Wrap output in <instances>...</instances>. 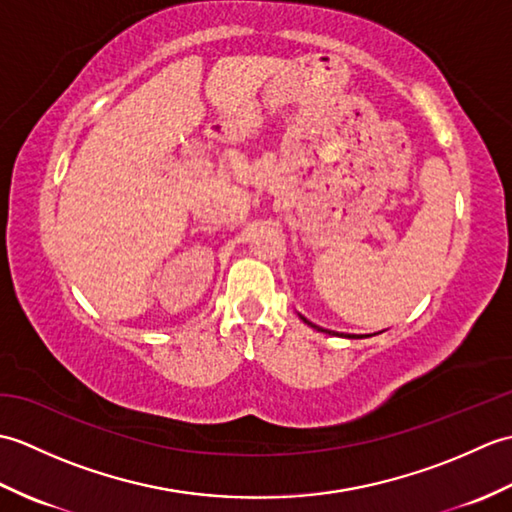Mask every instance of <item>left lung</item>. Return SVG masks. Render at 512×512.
Masks as SVG:
<instances>
[{"instance_id": "obj_1", "label": "left lung", "mask_w": 512, "mask_h": 512, "mask_svg": "<svg viewBox=\"0 0 512 512\" xmlns=\"http://www.w3.org/2000/svg\"><path fill=\"white\" fill-rule=\"evenodd\" d=\"M303 321H306V319H303ZM308 325H312L310 321H306ZM312 328H317V325H312ZM317 330H321V328H317ZM321 332H328V330H321ZM328 334H336V332H328ZM341 336H345V334H341Z\"/></svg>"}]
</instances>
